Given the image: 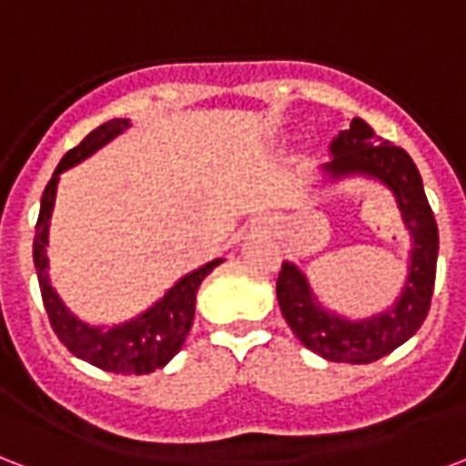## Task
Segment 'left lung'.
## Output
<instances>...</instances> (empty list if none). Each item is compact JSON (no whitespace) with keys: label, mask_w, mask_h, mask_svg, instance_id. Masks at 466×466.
Masks as SVG:
<instances>
[{"label":"left lung","mask_w":466,"mask_h":466,"mask_svg":"<svg viewBox=\"0 0 466 466\" xmlns=\"http://www.w3.org/2000/svg\"><path fill=\"white\" fill-rule=\"evenodd\" d=\"M331 162L321 167L327 181L349 177L380 181L393 191L405 230L410 233L408 278L400 295L383 312L363 319H349L327 309L314 295L309 279L295 262H282L278 278V302L282 317L309 351L339 363L379 361L422 327L435 289L440 236L422 179L410 154L383 142L359 117L341 129L329 145Z\"/></svg>","instance_id":"1"}]
</instances>
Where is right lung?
Returning <instances> with one entry per match:
<instances>
[{"label": "right lung", "mask_w": 466, "mask_h": 466, "mask_svg": "<svg viewBox=\"0 0 466 466\" xmlns=\"http://www.w3.org/2000/svg\"><path fill=\"white\" fill-rule=\"evenodd\" d=\"M125 129H129V120H125V117L103 122L78 147H73L71 152L63 154L61 164L56 167L54 177L41 196V211H38L36 236H34V265H36L38 287H41V297H44V307H46L51 327H54L56 337L66 344V349L83 361L97 366V369L122 373V376H142V373L164 369L179 353V349L187 341L188 329L194 324L196 292H198L206 275H211L213 268L220 265L223 258L206 262L198 270L177 279L149 309L139 312L132 319L122 321V324H115V327L87 324L63 304L58 292L51 287V279H48L46 258L48 226H51L58 181H61L63 171L86 162L87 157H93L97 149H103L107 142L120 137Z\"/></svg>", "instance_id": "1"}]
</instances>
